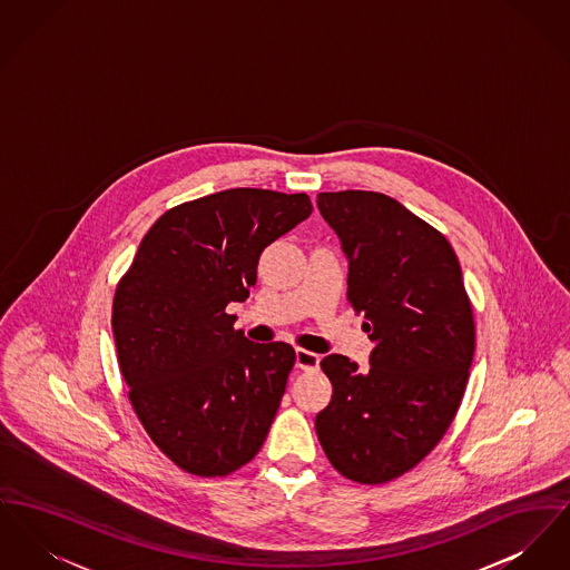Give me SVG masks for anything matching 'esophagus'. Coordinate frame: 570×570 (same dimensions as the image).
<instances>
[{"instance_id": "1", "label": "esophagus", "mask_w": 570, "mask_h": 570, "mask_svg": "<svg viewBox=\"0 0 570 570\" xmlns=\"http://www.w3.org/2000/svg\"><path fill=\"white\" fill-rule=\"evenodd\" d=\"M295 364H297V368L302 370H318L321 355H316L312 351H305V348H297L295 351Z\"/></svg>"}]
</instances>
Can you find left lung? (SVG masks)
I'll return each mask as SVG.
<instances>
[{"instance_id":"1","label":"left lung","mask_w":570,"mask_h":570,"mask_svg":"<svg viewBox=\"0 0 570 570\" xmlns=\"http://www.w3.org/2000/svg\"><path fill=\"white\" fill-rule=\"evenodd\" d=\"M348 261V302L376 344L370 368L327 355L334 385L316 435L344 478L381 484L415 468L450 429L468 385L475 327L448 238L376 191L316 198Z\"/></svg>"}]
</instances>
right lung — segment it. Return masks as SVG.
<instances>
[{"label":"right lung","mask_w":570,"mask_h":570,"mask_svg":"<svg viewBox=\"0 0 570 570\" xmlns=\"http://www.w3.org/2000/svg\"><path fill=\"white\" fill-rule=\"evenodd\" d=\"M309 213L305 194L247 187L185 202L153 224L118 282L111 330L129 401L194 475H228L267 439L295 348L249 342L226 305L249 297L263 249Z\"/></svg>","instance_id":"1"}]
</instances>
